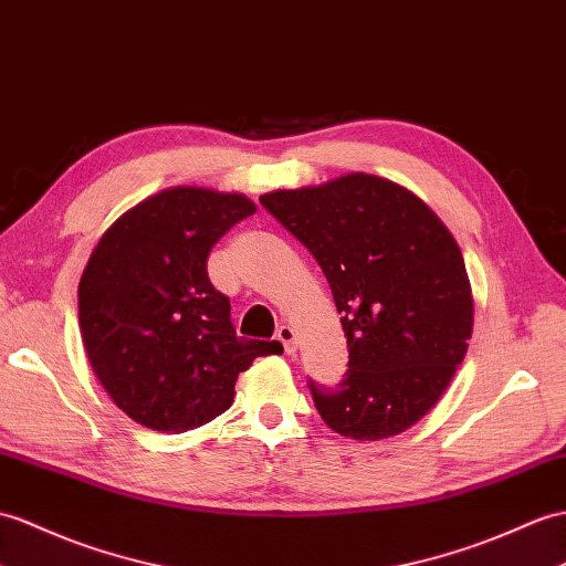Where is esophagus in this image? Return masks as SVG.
Wrapping results in <instances>:
<instances>
[{
	"mask_svg": "<svg viewBox=\"0 0 566 566\" xmlns=\"http://www.w3.org/2000/svg\"><path fill=\"white\" fill-rule=\"evenodd\" d=\"M277 339L282 343V347H284L286 354H294V352H296L298 343H296V331H294V327L282 325L280 331H277Z\"/></svg>",
	"mask_w": 566,
	"mask_h": 566,
	"instance_id": "34e87169",
	"label": "esophagus"
}]
</instances>
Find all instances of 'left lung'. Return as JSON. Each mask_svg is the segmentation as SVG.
I'll list each match as a JSON object with an SVG mask.
<instances>
[{"instance_id": "1", "label": "left lung", "mask_w": 566, "mask_h": 566, "mask_svg": "<svg viewBox=\"0 0 566 566\" xmlns=\"http://www.w3.org/2000/svg\"><path fill=\"white\" fill-rule=\"evenodd\" d=\"M260 202L318 260L343 315L349 371L337 390L311 384L323 422L357 441L398 437L441 400L472 337L453 233L412 190L361 170Z\"/></svg>"}]
</instances>
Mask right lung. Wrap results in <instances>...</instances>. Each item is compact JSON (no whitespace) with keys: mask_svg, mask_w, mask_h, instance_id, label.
Here are the masks:
<instances>
[{"mask_svg":"<svg viewBox=\"0 0 566 566\" xmlns=\"http://www.w3.org/2000/svg\"><path fill=\"white\" fill-rule=\"evenodd\" d=\"M255 209L243 192L174 186L98 239L78 280V331L103 390L137 424L182 433L212 422L239 374L282 352L235 337L229 298L207 277L212 245Z\"/></svg>","mask_w":566,"mask_h":566,"instance_id":"1","label":"right lung"}]
</instances>
